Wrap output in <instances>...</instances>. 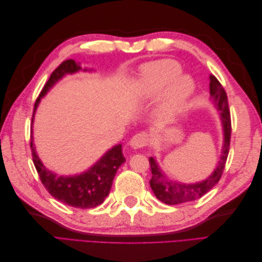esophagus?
Wrapping results in <instances>:
<instances>
[{
	"label": "esophagus",
	"instance_id": "1",
	"mask_svg": "<svg viewBox=\"0 0 262 262\" xmlns=\"http://www.w3.org/2000/svg\"><path fill=\"white\" fill-rule=\"evenodd\" d=\"M147 143H148V136L145 132H141V133H137L136 136L131 139L130 146L133 147L134 149H139L146 146Z\"/></svg>",
	"mask_w": 262,
	"mask_h": 262
}]
</instances>
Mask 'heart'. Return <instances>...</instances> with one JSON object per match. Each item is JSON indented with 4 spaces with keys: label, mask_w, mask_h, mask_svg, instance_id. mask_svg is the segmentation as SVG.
Here are the masks:
<instances>
[{
    "label": "heart",
    "mask_w": 262,
    "mask_h": 262,
    "mask_svg": "<svg viewBox=\"0 0 262 262\" xmlns=\"http://www.w3.org/2000/svg\"><path fill=\"white\" fill-rule=\"evenodd\" d=\"M180 73V66L172 60L150 62L142 68L139 89L143 97H156L170 85L160 107V116L164 120L175 116L193 92V82L187 76L178 77Z\"/></svg>",
    "instance_id": "obj_1"
}]
</instances>
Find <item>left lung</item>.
Wrapping results in <instances>:
<instances>
[{"label": "left lung", "instance_id": "8db88e82", "mask_svg": "<svg viewBox=\"0 0 262 262\" xmlns=\"http://www.w3.org/2000/svg\"><path fill=\"white\" fill-rule=\"evenodd\" d=\"M210 95L214 102H215V107L220 112L224 128V143L219 165L208 179L195 182V184L187 185L177 181L167 180L162 169L158 167L156 161L153 157H149L148 161L150 170H152V178L149 180V186L152 188L157 199L166 204L173 205L199 199V198L209 192L217 184L222 175H223V170L229 152L232 123L226 92L214 75H210Z\"/></svg>", "mask_w": 262, "mask_h": 262}]
</instances>
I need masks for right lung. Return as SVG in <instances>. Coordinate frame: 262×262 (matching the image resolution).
<instances>
[{
  "instance_id": "1",
  "label": "right lung",
  "mask_w": 262,
  "mask_h": 262,
  "mask_svg": "<svg viewBox=\"0 0 262 262\" xmlns=\"http://www.w3.org/2000/svg\"><path fill=\"white\" fill-rule=\"evenodd\" d=\"M82 68L74 60L69 59L63 61L50 75L41 93L36 99L34 114L31 123L34 122V116L39 101L45 96L51 87L66 74H72ZM85 71V70H84ZM30 148L33 155V162L42 185L48 192L55 199L78 209H92L101 204L109 194L110 188L116 176L118 168L125 162L122 154V145L118 144L110 148L100 160L89 170L76 176H57L47 169L38 157L33 136L30 138Z\"/></svg>"
}]
</instances>
